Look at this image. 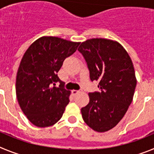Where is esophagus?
I'll return each instance as SVG.
<instances>
[{
  "label": "esophagus",
  "instance_id": "obj_1",
  "mask_svg": "<svg viewBox=\"0 0 154 154\" xmlns=\"http://www.w3.org/2000/svg\"><path fill=\"white\" fill-rule=\"evenodd\" d=\"M73 95H76V94H78L79 92H80V90H72V91Z\"/></svg>",
  "mask_w": 154,
  "mask_h": 154
}]
</instances>
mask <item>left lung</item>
Wrapping results in <instances>:
<instances>
[{"label": "left lung", "instance_id": "left-lung-1", "mask_svg": "<svg viewBox=\"0 0 154 154\" xmlns=\"http://www.w3.org/2000/svg\"><path fill=\"white\" fill-rule=\"evenodd\" d=\"M92 81L100 92L89 93V103L81 109L90 128L103 133L119 123L133 101L137 79L133 62L124 48L116 41L92 38L80 45Z\"/></svg>", "mask_w": 154, "mask_h": 154}]
</instances>
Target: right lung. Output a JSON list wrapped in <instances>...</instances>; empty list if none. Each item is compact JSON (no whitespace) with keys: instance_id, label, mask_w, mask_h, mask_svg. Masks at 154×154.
Instances as JSON below:
<instances>
[{"instance_id":"obj_1","label":"right lung","mask_w":154,"mask_h":154,"mask_svg":"<svg viewBox=\"0 0 154 154\" xmlns=\"http://www.w3.org/2000/svg\"><path fill=\"white\" fill-rule=\"evenodd\" d=\"M79 45V42L44 36L24 53L16 77V96L21 110L35 126H51L62 118L71 92L64 88L65 82L57 73Z\"/></svg>"}]
</instances>
